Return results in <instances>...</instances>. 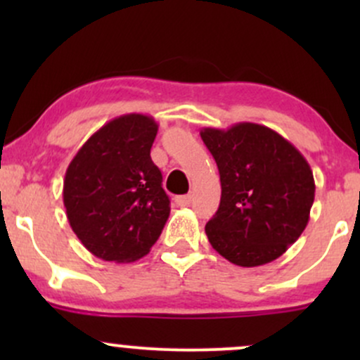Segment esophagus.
I'll return each mask as SVG.
<instances>
[{"mask_svg": "<svg viewBox=\"0 0 360 360\" xmlns=\"http://www.w3.org/2000/svg\"><path fill=\"white\" fill-rule=\"evenodd\" d=\"M191 203V194H184V196H177L176 198V205L177 206H189Z\"/></svg>", "mask_w": 360, "mask_h": 360, "instance_id": "esophagus-1", "label": "esophagus"}]
</instances>
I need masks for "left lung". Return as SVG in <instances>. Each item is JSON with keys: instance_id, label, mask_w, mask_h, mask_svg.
Here are the masks:
<instances>
[{"instance_id": "8db88e82", "label": "left lung", "mask_w": 360, "mask_h": 360, "mask_svg": "<svg viewBox=\"0 0 360 360\" xmlns=\"http://www.w3.org/2000/svg\"><path fill=\"white\" fill-rule=\"evenodd\" d=\"M220 172L221 200L205 232L221 257L255 267L281 257L307 229L315 179L278 131L237 123L200 131Z\"/></svg>"}]
</instances>
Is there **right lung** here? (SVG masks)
<instances>
[{
    "label": "right lung",
    "instance_id": "obj_1",
    "mask_svg": "<svg viewBox=\"0 0 360 360\" xmlns=\"http://www.w3.org/2000/svg\"><path fill=\"white\" fill-rule=\"evenodd\" d=\"M157 128L147 115L113 118L86 140L65 171L62 196L72 232L103 260L143 257L166 225L171 201L150 159Z\"/></svg>",
    "mask_w": 360,
    "mask_h": 360
}]
</instances>
